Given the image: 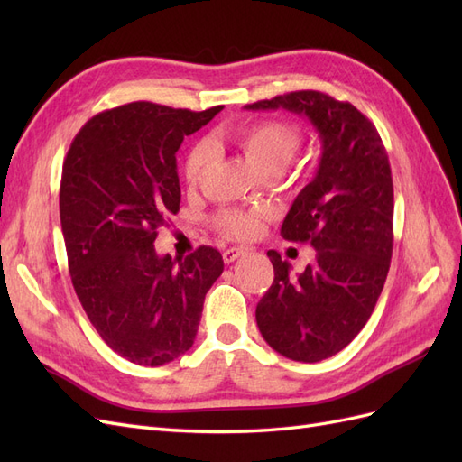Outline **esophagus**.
<instances>
[{
    "instance_id": "34e87169",
    "label": "esophagus",
    "mask_w": 462,
    "mask_h": 462,
    "mask_svg": "<svg viewBox=\"0 0 462 462\" xmlns=\"http://www.w3.org/2000/svg\"><path fill=\"white\" fill-rule=\"evenodd\" d=\"M246 250H248V248H227L226 253H223V262H226V263L235 262L236 258L243 256V254L246 253Z\"/></svg>"
}]
</instances>
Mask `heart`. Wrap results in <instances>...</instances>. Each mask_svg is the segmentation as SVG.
Wrapping results in <instances>:
<instances>
[{"label":"heart","mask_w":462,"mask_h":462,"mask_svg":"<svg viewBox=\"0 0 462 462\" xmlns=\"http://www.w3.org/2000/svg\"><path fill=\"white\" fill-rule=\"evenodd\" d=\"M233 143L239 146L248 162L263 175H275L295 158L300 146V131L287 121L265 119L239 127L233 134ZM212 152L206 143L194 144L185 160V180L189 187H199L208 171ZM221 233L235 239H248L260 229V214L254 209H223L216 219Z\"/></svg>","instance_id":"heart-1"}]
</instances>
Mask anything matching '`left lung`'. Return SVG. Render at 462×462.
<instances>
[{
  "label": "left lung",
  "mask_w": 462,
  "mask_h": 462,
  "mask_svg": "<svg viewBox=\"0 0 462 462\" xmlns=\"http://www.w3.org/2000/svg\"><path fill=\"white\" fill-rule=\"evenodd\" d=\"M245 109H287L309 119L321 143L316 177L283 219L287 241L310 243L316 260L300 273L268 250L273 283L256 324L273 351L297 362L337 355L366 326L393 253V180L380 134L348 102L299 90Z\"/></svg>",
  "instance_id": "left-lung-1"
}]
</instances>
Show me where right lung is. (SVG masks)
Segmentation results:
<instances>
[{
  "label": "right lung",
  "instance_id": "1",
  "mask_svg": "<svg viewBox=\"0 0 462 462\" xmlns=\"http://www.w3.org/2000/svg\"><path fill=\"white\" fill-rule=\"evenodd\" d=\"M219 111L107 109L87 121L63 162L60 217L75 292L107 346L134 365L163 366L189 351L223 272L212 246L175 260L153 248L179 212L175 153Z\"/></svg>",
  "mask_w": 462,
  "mask_h": 462
}]
</instances>
